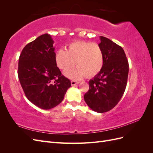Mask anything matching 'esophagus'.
Listing matches in <instances>:
<instances>
[{
	"label": "esophagus",
	"mask_w": 153,
	"mask_h": 153,
	"mask_svg": "<svg viewBox=\"0 0 153 153\" xmlns=\"http://www.w3.org/2000/svg\"><path fill=\"white\" fill-rule=\"evenodd\" d=\"M71 85L74 86V85H76L79 84V82L75 81V80H72V81L71 82Z\"/></svg>",
	"instance_id": "obj_1"
}]
</instances>
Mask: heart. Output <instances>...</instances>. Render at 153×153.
<instances>
[{"label": "heart", "instance_id": "b5f03b06", "mask_svg": "<svg viewBox=\"0 0 153 153\" xmlns=\"http://www.w3.org/2000/svg\"><path fill=\"white\" fill-rule=\"evenodd\" d=\"M57 66L62 71L72 68L75 64L77 67L65 72L68 78L79 80L86 76L94 77L101 71L104 64L102 48L97 43L78 41L68 45L67 50H58L55 55Z\"/></svg>", "mask_w": 153, "mask_h": 153}]
</instances>
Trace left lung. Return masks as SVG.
<instances>
[{
	"mask_svg": "<svg viewBox=\"0 0 153 153\" xmlns=\"http://www.w3.org/2000/svg\"><path fill=\"white\" fill-rule=\"evenodd\" d=\"M100 41L103 67L89 80L84 100L94 112L104 113L112 110L122 98L127 84L129 64L121 47L103 36H100Z\"/></svg>",
	"mask_w": 153,
	"mask_h": 153,
	"instance_id": "8db88e82",
	"label": "left lung"
}]
</instances>
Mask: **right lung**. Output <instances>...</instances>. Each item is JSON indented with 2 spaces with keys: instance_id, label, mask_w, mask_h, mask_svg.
<instances>
[{
  "instance_id": "right-lung-1",
  "label": "right lung",
  "mask_w": 153,
  "mask_h": 153,
  "mask_svg": "<svg viewBox=\"0 0 153 153\" xmlns=\"http://www.w3.org/2000/svg\"><path fill=\"white\" fill-rule=\"evenodd\" d=\"M53 43L48 34L39 36L24 48L18 61V78L26 97L44 110L61 103L71 87L57 66Z\"/></svg>"
}]
</instances>
